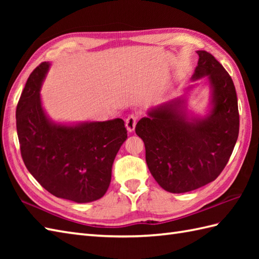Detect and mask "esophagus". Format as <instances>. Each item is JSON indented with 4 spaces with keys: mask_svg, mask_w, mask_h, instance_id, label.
I'll list each match as a JSON object with an SVG mask.
<instances>
[{
    "mask_svg": "<svg viewBox=\"0 0 259 259\" xmlns=\"http://www.w3.org/2000/svg\"><path fill=\"white\" fill-rule=\"evenodd\" d=\"M137 121H138V115L131 113L128 115V118L125 119V126H126V130L129 131V133H133L136 128V124H137Z\"/></svg>",
    "mask_w": 259,
    "mask_h": 259,
    "instance_id": "esophagus-1",
    "label": "esophagus"
}]
</instances>
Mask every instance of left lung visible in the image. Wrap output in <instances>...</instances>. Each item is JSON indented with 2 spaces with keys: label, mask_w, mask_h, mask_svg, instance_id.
<instances>
[{
  "label": "left lung",
  "mask_w": 259,
  "mask_h": 259,
  "mask_svg": "<svg viewBox=\"0 0 259 259\" xmlns=\"http://www.w3.org/2000/svg\"><path fill=\"white\" fill-rule=\"evenodd\" d=\"M199 60L192 80L207 76L212 109L208 117L189 118L176 100L149 111L136 125L144 140L146 161L164 190L181 194L216 179L232 156L239 133L234 82L212 54L197 51Z\"/></svg>",
  "instance_id": "8db88e82"
}]
</instances>
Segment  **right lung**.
Returning a JSON list of instances; mask_svg holds the SVG:
<instances>
[{
  "instance_id": "1",
  "label": "right lung",
  "mask_w": 259,
  "mask_h": 259,
  "mask_svg": "<svg viewBox=\"0 0 259 259\" xmlns=\"http://www.w3.org/2000/svg\"><path fill=\"white\" fill-rule=\"evenodd\" d=\"M50 64L30 74L16 107L21 156L37 183L58 198L90 202L106 194L114 158L126 139L122 119L63 125L51 122L40 89Z\"/></svg>"
}]
</instances>
